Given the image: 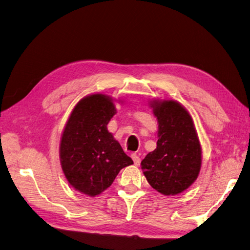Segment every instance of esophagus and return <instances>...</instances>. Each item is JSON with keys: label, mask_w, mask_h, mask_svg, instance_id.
<instances>
[{"label": "esophagus", "mask_w": 250, "mask_h": 250, "mask_svg": "<svg viewBox=\"0 0 250 250\" xmlns=\"http://www.w3.org/2000/svg\"><path fill=\"white\" fill-rule=\"evenodd\" d=\"M131 158H132V161H133L134 165L137 166V167H138V166H140V164H141V158H140L137 154L132 153V154H131Z\"/></svg>", "instance_id": "34e87169"}]
</instances>
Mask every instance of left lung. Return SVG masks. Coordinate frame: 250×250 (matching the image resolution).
Instances as JSON below:
<instances>
[{
    "instance_id": "obj_1",
    "label": "left lung",
    "mask_w": 250,
    "mask_h": 250,
    "mask_svg": "<svg viewBox=\"0 0 250 250\" xmlns=\"http://www.w3.org/2000/svg\"><path fill=\"white\" fill-rule=\"evenodd\" d=\"M157 120V146L142 161L149 185L165 196L186 191L197 179L202 150L190 112L176 100L149 102Z\"/></svg>"
}]
</instances>
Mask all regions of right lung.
I'll use <instances>...</instances> for the list:
<instances>
[{"instance_id":"add662e5","label":"right lung","mask_w":250,"mask_h":250,"mask_svg":"<svg viewBox=\"0 0 250 250\" xmlns=\"http://www.w3.org/2000/svg\"><path fill=\"white\" fill-rule=\"evenodd\" d=\"M110 96L96 93L75 105L60 139L59 158L64 176L78 192L95 197L111 186L121 169L133 164L107 130L116 115Z\"/></svg>"}]
</instances>
